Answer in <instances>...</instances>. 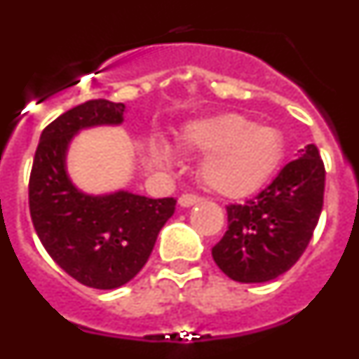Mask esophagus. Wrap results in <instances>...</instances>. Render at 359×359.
Segmentation results:
<instances>
[{
  "label": "esophagus",
  "mask_w": 359,
  "mask_h": 359,
  "mask_svg": "<svg viewBox=\"0 0 359 359\" xmlns=\"http://www.w3.org/2000/svg\"><path fill=\"white\" fill-rule=\"evenodd\" d=\"M199 201H201V198H198V196H194V194H183L182 198L177 199V203H180V207H183V208L194 207V205H198Z\"/></svg>",
  "instance_id": "34e87169"
}]
</instances>
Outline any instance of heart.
Wrapping results in <instances>:
<instances>
[{
	"label": "heart",
	"instance_id": "heart-1",
	"mask_svg": "<svg viewBox=\"0 0 359 359\" xmlns=\"http://www.w3.org/2000/svg\"><path fill=\"white\" fill-rule=\"evenodd\" d=\"M180 142L185 151L205 156L199 169L203 185L224 198H246L261 190L286 156L278 129L236 113L189 122ZM158 154L163 161L172 160L167 147Z\"/></svg>",
	"mask_w": 359,
	"mask_h": 359
}]
</instances>
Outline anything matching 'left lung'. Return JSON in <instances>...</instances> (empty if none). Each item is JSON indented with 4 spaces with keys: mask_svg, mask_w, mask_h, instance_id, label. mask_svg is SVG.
<instances>
[{
    "mask_svg": "<svg viewBox=\"0 0 359 359\" xmlns=\"http://www.w3.org/2000/svg\"><path fill=\"white\" fill-rule=\"evenodd\" d=\"M323 189V161L316 145L309 144L255 198L226 207L228 230L212 248L219 269L243 284L286 273L318 224Z\"/></svg>",
    "mask_w": 359,
    "mask_h": 359,
    "instance_id": "obj_1",
    "label": "left lung"
}]
</instances>
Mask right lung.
<instances>
[{
	"instance_id": "right-lung-1",
	"label": "right lung",
	"mask_w": 359,
	"mask_h": 359,
	"mask_svg": "<svg viewBox=\"0 0 359 359\" xmlns=\"http://www.w3.org/2000/svg\"><path fill=\"white\" fill-rule=\"evenodd\" d=\"M126 104L88 100L41 133L28 185L32 223L44 250L69 277L95 290H116L138 275L176 199H151L116 190L88 194L66 169L73 136L98 126H120Z\"/></svg>"
}]
</instances>
